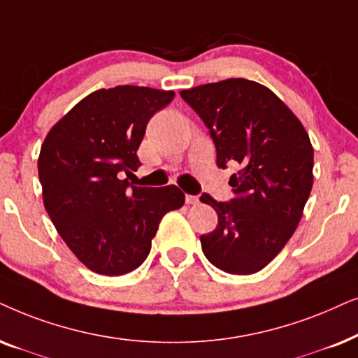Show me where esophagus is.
Returning a JSON list of instances; mask_svg holds the SVG:
<instances>
[{"label": "esophagus", "mask_w": 358, "mask_h": 358, "mask_svg": "<svg viewBox=\"0 0 358 358\" xmlns=\"http://www.w3.org/2000/svg\"><path fill=\"white\" fill-rule=\"evenodd\" d=\"M187 203L188 204H198L199 203V198L198 196H194V194H187Z\"/></svg>", "instance_id": "esophagus-1"}]
</instances>
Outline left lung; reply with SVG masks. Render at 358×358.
<instances>
[{"label":"left lung","instance_id":"8db88e82","mask_svg":"<svg viewBox=\"0 0 358 358\" xmlns=\"http://www.w3.org/2000/svg\"><path fill=\"white\" fill-rule=\"evenodd\" d=\"M201 117L216 147V164L239 165L229 185L234 198L199 201L217 226L199 237L219 270L250 275L270 264L293 236L313 188V145L299 119L264 85L227 78L180 93Z\"/></svg>","mask_w":358,"mask_h":358}]
</instances>
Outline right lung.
I'll return each mask as SVG.
<instances>
[{"instance_id": "1", "label": "right lung", "mask_w": 358, "mask_h": 358, "mask_svg": "<svg viewBox=\"0 0 358 358\" xmlns=\"http://www.w3.org/2000/svg\"><path fill=\"white\" fill-rule=\"evenodd\" d=\"M173 92L147 87L98 90L47 134L39 155L42 198L69 249L94 273H129L147 259L162 217L183 206L175 185L132 187L147 122Z\"/></svg>"}]
</instances>
